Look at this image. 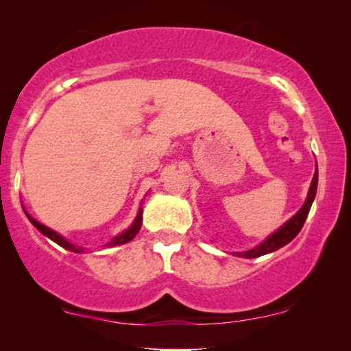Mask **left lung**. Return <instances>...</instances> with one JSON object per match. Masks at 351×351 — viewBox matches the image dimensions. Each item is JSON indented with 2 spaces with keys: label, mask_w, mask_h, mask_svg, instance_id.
<instances>
[{
  "label": "left lung",
  "mask_w": 351,
  "mask_h": 351,
  "mask_svg": "<svg viewBox=\"0 0 351 351\" xmlns=\"http://www.w3.org/2000/svg\"><path fill=\"white\" fill-rule=\"evenodd\" d=\"M316 186H318V167H316L313 180H311L308 196H306L305 203L300 208L299 213H297L291 220H287V222L282 225V227L278 230L276 233H273L270 238H267L262 244H258L257 247H254V249H251V251H246V252H237V256L246 257V258H256V257L263 256V254L276 251V249H280L282 246H286L287 243H291L292 239L299 234L302 227H304L306 215H308V213H310L311 203H313V199H315Z\"/></svg>",
  "instance_id": "1"
}]
</instances>
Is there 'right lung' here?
I'll return each instance as SVG.
<instances>
[{
  "mask_svg": "<svg viewBox=\"0 0 351 351\" xmlns=\"http://www.w3.org/2000/svg\"><path fill=\"white\" fill-rule=\"evenodd\" d=\"M27 217L30 219V222H32L33 225H35V227H36L38 230H40V232H41L43 234H46L47 238H51L52 241L59 244V246L69 249V251H73V252H83V249L73 246V244L69 243V241H66V239L62 238L60 234H57L56 232H52L51 228L45 227V225L40 223V222H38V220H35L33 217H30V215H28V214H27ZM141 227H142V209L138 210V214H137L136 220H134L132 227L129 228V230H126V232H123L121 234H118V237H114V238L112 239V241H110V243L107 244V246H119V244L129 243V241H131V239H134V237H136V234L138 233V230H141Z\"/></svg>",
  "mask_w": 351,
  "mask_h": 351,
  "instance_id": "add662e5",
  "label": "right lung"
}]
</instances>
